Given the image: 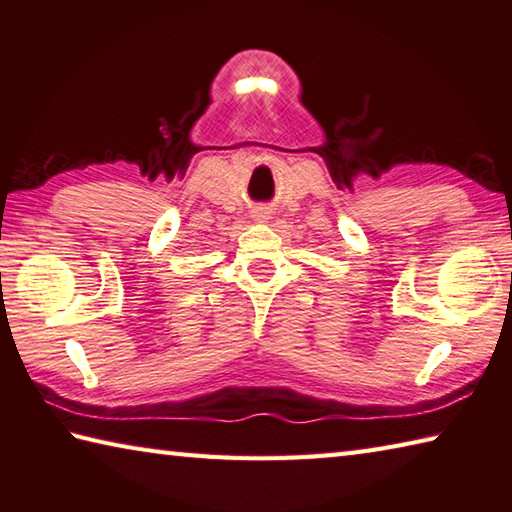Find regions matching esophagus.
Returning a JSON list of instances; mask_svg holds the SVG:
<instances>
[{
  "label": "esophagus",
  "mask_w": 512,
  "mask_h": 512,
  "mask_svg": "<svg viewBox=\"0 0 512 512\" xmlns=\"http://www.w3.org/2000/svg\"><path fill=\"white\" fill-rule=\"evenodd\" d=\"M271 208H264V206H257L253 208V212H250V217H253V221H257V224H266L268 219H271Z\"/></svg>",
  "instance_id": "obj_1"
}]
</instances>
